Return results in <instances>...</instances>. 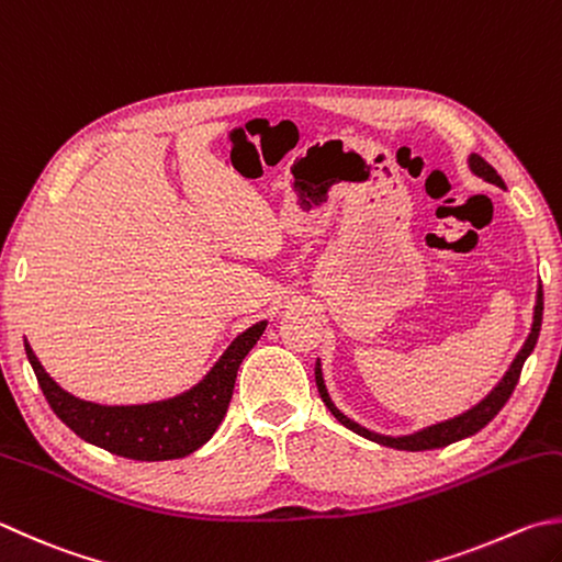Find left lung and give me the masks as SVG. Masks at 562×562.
Masks as SVG:
<instances>
[{
	"label": "left lung",
	"instance_id": "8db88e82",
	"mask_svg": "<svg viewBox=\"0 0 562 562\" xmlns=\"http://www.w3.org/2000/svg\"><path fill=\"white\" fill-rule=\"evenodd\" d=\"M468 166L470 171L482 178V181L486 183H494L499 188H506L502 176L494 171V168L484 161L482 156L477 154H470L468 156ZM541 323H543V285L538 283L536 289V305H533V323H531V333H528L524 347L518 349V355L514 357V362L509 364V369H506V374L499 379V384H496L490 394H486L480 404H474L472 408H468L464 413H460V416H452L448 420H440V423H432V426H426L420 428L416 432H408V436H386V432H376V430H369L364 428L362 423L352 420L349 416H345V413L335 406V401L330 396V391H327V384H325V376H323V364L321 359L315 362V384H317V391H321V396L325 401V406L330 408L333 416L342 423L345 428L355 430L357 436H362L367 440H374L379 442V446H386V448H396V450H411V452H418V450H432V448H446L450 446V442H458L462 438H470L474 436V432L482 430L486 423H490L496 413H499L504 408L506 401H509L512 391L516 389L518 384V376H521V369H524V362L528 357H531L533 347L538 342V335H541Z\"/></svg>",
	"mask_w": 562,
	"mask_h": 562
}]
</instances>
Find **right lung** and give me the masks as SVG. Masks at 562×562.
I'll use <instances>...</instances> for the list:
<instances>
[{
  "label": "right lung",
  "mask_w": 562,
  "mask_h": 562,
  "mask_svg": "<svg viewBox=\"0 0 562 562\" xmlns=\"http://www.w3.org/2000/svg\"><path fill=\"white\" fill-rule=\"evenodd\" d=\"M269 321H259L237 335L213 369L183 394L132 406H104L68 394L53 381L26 340L24 349L53 413L76 436L120 458L161 462L186 458L215 436L235 391L241 359L257 345Z\"/></svg>",
  "instance_id": "right-lung-1"
}]
</instances>
